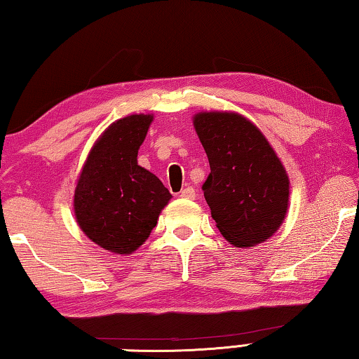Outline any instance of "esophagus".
Here are the masks:
<instances>
[{"label":"esophagus","mask_w":359,"mask_h":359,"mask_svg":"<svg viewBox=\"0 0 359 359\" xmlns=\"http://www.w3.org/2000/svg\"><path fill=\"white\" fill-rule=\"evenodd\" d=\"M180 198H184V199H194V198H196V191H194L193 187H187L185 190L180 191Z\"/></svg>","instance_id":"obj_1"}]
</instances>
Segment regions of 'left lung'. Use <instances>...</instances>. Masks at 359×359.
Returning a JSON list of instances; mask_svg holds the SVG:
<instances>
[{
	"instance_id": "1",
	"label": "left lung",
	"mask_w": 359,
	"mask_h": 359,
	"mask_svg": "<svg viewBox=\"0 0 359 359\" xmlns=\"http://www.w3.org/2000/svg\"><path fill=\"white\" fill-rule=\"evenodd\" d=\"M193 126L210 163L202 190L221 236L236 248L264 243L289 207V175L275 149L233 111H201Z\"/></svg>"
}]
</instances>
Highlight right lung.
I'll return each instance as SVG.
<instances>
[{"label":"right lung","instance_id":"1","mask_svg":"<svg viewBox=\"0 0 359 359\" xmlns=\"http://www.w3.org/2000/svg\"><path fill=\"white\" fill-rule=\"evenodd\" d=\"M154 114H130L103 132L84 161L74 194L76 223L90 242L132 254L146 242L171 193L138 165Z\"/></svg>","mask_w":359,"mask_h":359}]
</instances>
